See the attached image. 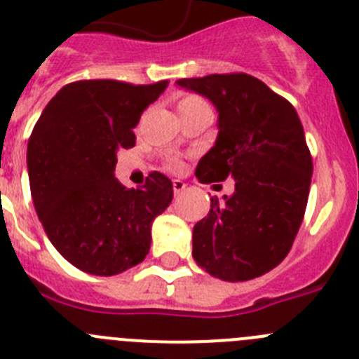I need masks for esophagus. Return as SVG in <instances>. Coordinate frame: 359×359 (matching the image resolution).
<instances>
[{"label": "esophagus", "instance_id": "esophagus-1", "mask_svg": "<svg viewBox=\"0 0 359 359\" xmlns=\"http://www.w3.org/2000/svg\"><path fill=\"white\" fill-rule=\"evenodd\" d=\"M185 182H182V180H174L172 182V190H174V196L182 194L183 190H185Z\"/></svg>", "mask_w": 359, "mask_h": 359}]
</instances>
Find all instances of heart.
Listing matches in <instances>:
<instances>
[{
  "label": "heart",
  "instance_id": "b5f03b06",
  "mask_svg": "<svg viewBox=\"0 0 359 359\" xmlns=\"http://www.w3.org/2000/svg\"><path fill=\"white\" fill-rule=\"evenodd\" d=\"M201 106H207V104L203 102L201 98L196 97V95H185V97L180 98V102H177V111H189V109H194V107H201ZM169 169L180 170L182 169V161L170 160Z\"/></svg>",
  "mask_w": 359,
  "mask_h": 359
}]
</instances>
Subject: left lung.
<instances>
[{"label":"left lung","instance_id":"1","mask_svg":"<svg viewBox=\"0 0 359 359\" xmlns=\"http://www.w3.org/2000/svg\"><path fill=\"white\" fill-rule=\"evenodd\" d=\"M176 84L219 111L217 140L199 160L198 180L236 182V192L212 198L207 217L196 223L194 261L221 280L261 277L290 253L307 207L313 158L302 122L286 98L248 73Z\"/></svg>","mask_w":359,"mask_h":359}]
</instances>
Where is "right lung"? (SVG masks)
<instances>
[{"instance_id": "right-lung-1", "label": "right lung", "mask_w": 359, "mask_h": 359, "mask_svg": "<svg viewBox=\"0 0 359 359\" xmlns=\"http://www.w3.org/2000/svg\"><path fill=\"white\" fill-rule=\"evenodd\" d=\"M169 86L95 79L66 84L28 140L30 192L57 252L86 273H122L151 248V224L172 201V182L151 172L128 189L113 176L116 152L136 144L133 128Z\"/></svg>"}]
</instances>
